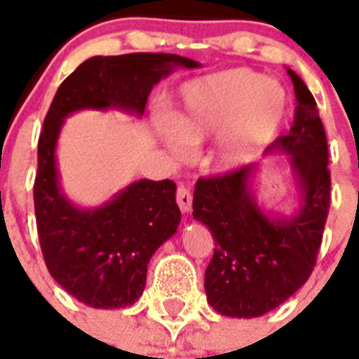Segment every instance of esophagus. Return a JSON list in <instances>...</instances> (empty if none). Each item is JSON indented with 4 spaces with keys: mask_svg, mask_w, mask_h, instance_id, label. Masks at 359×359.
I'll list each match as a JSON object with an SVG mask.
<instances>
[{
    "mask_svg": "<svg viewBox=\"0 0 359 359\" xmlns=\"http://www.w3.org/2000/svg\"><path fill=\"white\" fill-rule=\"evenodd\" d=\"M177 203H179L182 214H188L191 210V194L186 186H179V190H177Z\"/></svg>",
    "mask_w": 359,
    "mask_h": 359,
    "instance_id": "obj_1",
    "label": "esophagus"
}]
</instances>
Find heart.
Returning a JSON list of instances; mask_svg holds the SVG:
<instances>
[{
    "instance_id": "b5f03b06",
    "label": "heart",
    "mask_w": 359,
    "mask_h": 359,
    "mask_svg": "<svg viewBox=\"0 0 359 359\" xmlns=\"http://www.w3.org/2000/svg\"><path fill=\"white\" fill-rule=\"evenodd\" d=\"M289 108V93L278 80L250 69L222 70L188 81L173 117L158 119L154 130L177 160L190 158L194 145L216 135L210 163L235 171L278 137Z\"/></svg>"
}]
</instances>
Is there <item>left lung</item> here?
I'll list each match as a JSON object with an SVG mask.
<instances>
[{
	"mask_svg": "<svg viewBox=\"0 0 359 359\" xmlns=\"http://www.w3.org/2000/svg\"><path fill=\"white\" fill-rule=\"evenodd\" d=\"M294 121L264 156L287 154L296 182L294 208L272 210L259 203L255 179L261 163L199 179L194 218L207 225L214 257L205 272L208 304L219 315L262 317L289 300L311 276L330 208L328 143L317 102L294 70Z\"/></svg>",
	"mask_w": 359,
	"mask_h": 359,
	"instance_id": "left-lung-1",
	"label": "left lung"
}]
</instances>
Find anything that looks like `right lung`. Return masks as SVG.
I'll use <instances>...</instances> for the list:
<instances>
[{
	"instance_id": "obj_1",
	"label": "right lung",
	"mask_w": 359,
	"mask_h": 359,
	"mask_svg": "<svg viewBox=\"0 0 359 359\" xmlns=\"http://www.w3.org/2000/svg\"><path fill=\"white\" fill-rule=\"evenodd\" d=\"M201 65L177 53L97 55L59 86L39 137L35 214L52 278L97 309L132 306L143 294L147 266L180 224L173 180H135L100 207L83 208L61 188L57 141L65 119L81 109H121L141 117L158 81Z\"/></svg>"
}]
</instances>
